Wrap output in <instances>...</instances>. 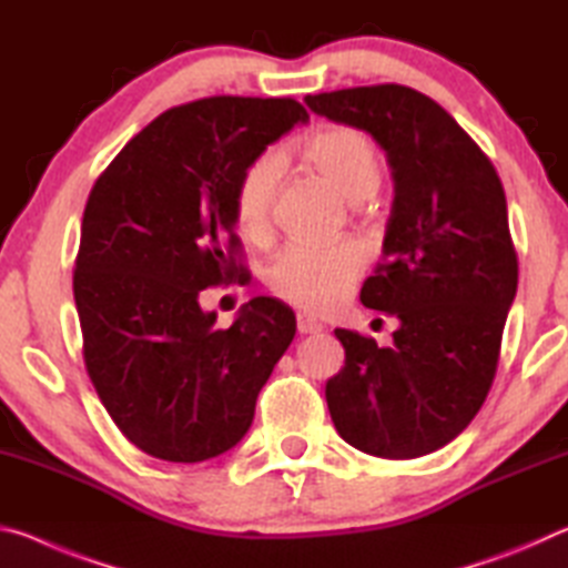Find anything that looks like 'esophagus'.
Instances as JSON below:
<instances>
[{"label":"esophagus","mask_w":568,"mask_h":568,"mask_svg":"<svg viewBox=\"0 0 568 568\" xmlns=\"http://www.w3.org/2000/svg\"><path fill=\"white\" fill-rule=\"evenodd\" d=\"M321 331H323V323H318L315 318H307V315H297V333L311 335Z\"/></svg>","instance_id":"34e87169"}]
</instances>
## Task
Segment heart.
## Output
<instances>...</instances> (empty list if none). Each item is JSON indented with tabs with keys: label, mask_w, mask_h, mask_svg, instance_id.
<instances>
[{
	"label": "heart",
	"mask_w": 568,
	"mask_h": 568,
	"mask_svg": "<svg viewBox=\"0 0 568 568\" xmlns=\"http://www.w3.org/2000/svg\"><path fill=\"white\" fill-rule=\"evenodd\" d=\"M303 155L331 185L351 203L371 197L383 178V160L368 134L335 124L305 140ZM283 175V158L275 150L257 155L243 170L235 187V220L247 237L265 233ZM365 267V253L358 243L313 247L291 245L267 267L271 291L303 311L325 313L351 293Z\"/></svg>",
	"instance_id": "b5f03b06"
}]
</instances>
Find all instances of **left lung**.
<instances>
[{"mask_svg": "<svg viewBox=\"0 0 568 568\" xmlns=\"http://www.w3.org/2000/svg\"><path fill=\"white\" fill-rule=\"evenodd\" d=\"M321 118L386 152L393 205L383 263L361 303L398 318L390 348L338 328L345 365L325 383L345 444L418 458L450 444L491 390L518 285L504 185L464 128L426 94L373 84L307 94Z\"/></svg>", "mask_w": 568, "mask_h": 568, "instance_id": "obj_1", "label": "left lung"}]
</instances>
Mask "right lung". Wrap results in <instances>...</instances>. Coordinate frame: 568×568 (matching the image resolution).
Returning a JSON list of instances; mask_svg holds the SVG:
<instances>
[{
  "mask_svg": "<svg viewBox=\"0 0 568 568\" xmlns=\"http://www.w3.org/2000/svg\"><path fill=\"white\" fill-rule=\"evenodd\" d=\"M291 98H207L162 112L90 192L74 261L84 365L102 406L145 454L197 464L247 434L257 393L295 335L275 297L230 328L200 291L243 277L233 253L243 170L293 124Z\"/></svg>",
  "mask_w": 568,
  "mask_h": 568,
  "instance_id": "1",
  "label": "right lung"
}]
</instances>
